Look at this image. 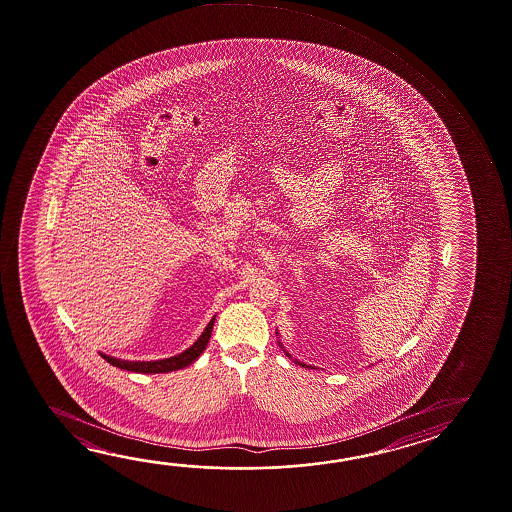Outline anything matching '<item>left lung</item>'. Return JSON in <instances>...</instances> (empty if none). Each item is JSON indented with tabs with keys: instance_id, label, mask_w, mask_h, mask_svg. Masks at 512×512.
<instances>
[{
	"instance_id": "1",
	"label": "left lung",
	"mask_w": 512,
	"mask_h": 512,
	"mask_svg": "<svg viewBox=\"0 0 512 512\" xmlns=\"http://www.w3.org/2000/svg\"><path fill=\"white\" fill-rule=\"evenodd\" d=\"M287 355H289V353H287ZM289 357H291V355H289ZM298 362V361H296ZM298 364H300V366H303V368H305V364H302V362H298ZM309 368H312V366H309Z\"/></svg>"
}]
</instances>
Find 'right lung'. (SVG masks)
<instances>
[{"label":"right lung","instance_id":"1","mask_svg":"<svg viewBox=\"0 0 512 512\" xmlns=\"http://www.w3.org/2000/svg\"><path fill=\"white\" fill-rule=\"evenodd\" d=\"M214 319H216V316L210 319L209 325L202 332V336L196 339V343L191 348H187L185 352L178 353V355L169 357V359H162V361H121V359L110 357V355H105V353H100V355L109 364L116 366V368L134 371V373H146V375H151V373H169V371H176V369L187 368L207 348L210 334H212V327H214Z\"/></svg>","mask_w":512,"mask_h":512}]
</instances>
